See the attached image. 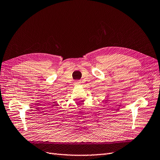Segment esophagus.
<instances>
[{
  "mask_svg": "<svg viewBox=\"0 0 160 160\" xmlns=\"http://www.w3.org/2000/svg\"><path fill=\"white\" fill-rule=\"evenodd\" d=\"M80 84V81H79V80L75 82V84H76V85H78Z\"/></svg>",
  "mask_w": 160,
  "mask_h": 160,
  "instance_id": "obj_1",
  "label": "esophagus"
}]
</instances>
